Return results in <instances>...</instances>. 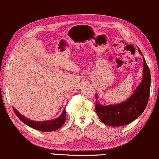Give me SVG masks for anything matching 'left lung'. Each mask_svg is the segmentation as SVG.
Listing matches in <instances>:
<instances>
[{
  "mask_svg": "<svg viewBox=\"0 0 159 159\" xmlns=\"http://www.w3.org/2000/svg\"><path fill=\"white\" fill-rule=\"evenodd\" d=\"M140 54L143 56L141 51L138 48ZM143 69L141 82L137 87L133 94L125 101L116 104H101L96 94L95 110L101 122L110 126H123L129 124L138 118L144 111L148 103L150 92L151 76L149 67L145 58L143 57Z\"/></svg>",
  "mask_w": 159,
  "mask_h": 159,
  "instance_id": "1",
  "label": "left lung"
}]
</instances>
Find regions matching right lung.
Returning <instances> with one entry per match:
<instances>
[{
	"instance_id": "add662e5",
	"label": "right lung",
	"mask_w": 159,
	"mask_h": 159,
	"mask_svg": "<svg viewBox=\"0 0 159 159\" xmlns=\"http://www.w3.org/2000/svg\"><path fill=\"white\" fill-rule=\"evenodd\" d=\"M13 110L18 118L20 119L22 122L27 125H28L32 128H34L36 130H38V131H46V132L56 131V130L61 128V126L63 125L64 123L65 122L66 117H67V116H66V110L65 109H64L62 113L61 114L60 116L58 117V118L52 119V120L40 121V122H38V121L31 120V119L26 118L20 113H19L14 107Z\"/></svg>"
}]
</instances>
